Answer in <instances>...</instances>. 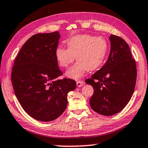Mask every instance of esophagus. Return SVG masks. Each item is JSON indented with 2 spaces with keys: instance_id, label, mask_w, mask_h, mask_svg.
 <instances>
[{
  "instance_id": "esophagus-1",
  "label": "esophagus",
  "mask_w": 148,
  "mask_h": 148,
  "mask_svg": "<svg viewBox=\"0 0 148 148\" xmlns=\"http://www.w3.org/2000/svg\"><path fill=\"white\" fill-rule=\"evenodd\" d=\"M84 84V82L82 81V80H77L76 81V85H77L78 87H80V86H82Z\"/></svg>"
}]
</instances>
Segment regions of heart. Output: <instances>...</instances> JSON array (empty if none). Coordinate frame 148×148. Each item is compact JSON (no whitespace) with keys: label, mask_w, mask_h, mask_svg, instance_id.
I'll return each mask as SVG.
<instances>
[{"label":"heart","mask_w":148,"mask_h":148,"mask_svg":"<svg viewBox=\"0 0 148 148\" xmlns=\"http://www.w3.org/2000/svg\"><path fill=\"white\" fill-rule=\"evenodd\" d=\"M68 48L57 47L55 56L61 67L67 68L75 60L77 62L66 72L67 77L78 79L86 71H94L99 68L107 56L108 42L102 36L79 34L66 41Z\"/></svg>","instance_id":"1"}]
</instances>
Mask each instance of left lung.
I'll return each instance as SVG.
<instances>
[{
    "instance_id": "8db88e82",
    "label": "left lung",
    "mask_w": 148,
    "mask_h": 148,
    "mask_svg": "<svg viewBox=\"0 0 148 148\" xmlns=\"http://www.w3.org/2000/svg\"><path fill=\"white\" fill-rule=\"evenodd\" d=\"M110 40L111 48L107 62L85 81L94 88L90 107L103 116L114 115L127 105L137 79V67L129 45L114 34Z\"/></svg>"
}]
</instances>
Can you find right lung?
<instances>
[{"instance_id":"right-lung-1","label":"right lung","mask_w":148,"mask_h":148,"mask_svg":"<svg viewBox=\"0 0 148 148\" xmlns=\"http://www.w3.org/2000/svg\"><path fill=\"white\" fill-rule=\"evenodd\" d=\"M58 32L36 34L24 43L15 60L11 81L25 112L39 121L58 119L66 109L67 95L76 88L74 80L64 78L55 56Z\"/></svg>"}]
</instances>
